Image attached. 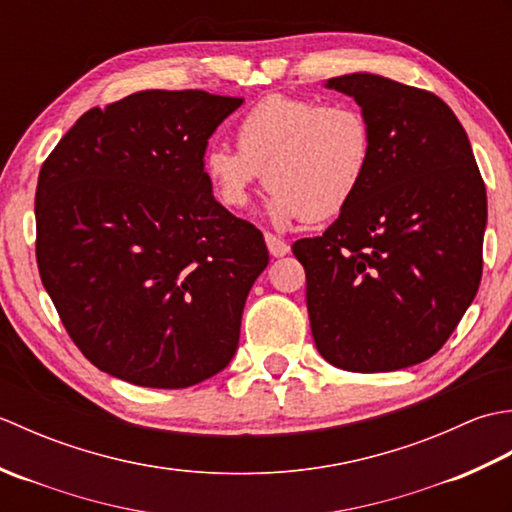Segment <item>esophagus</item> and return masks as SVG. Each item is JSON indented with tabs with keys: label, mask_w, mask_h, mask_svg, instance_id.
Listing matches in <instances>:
<instances>
[{
	"label": "esophagus",
	"mask_w": 512,
	"mask_h": 512,
	"mask_svg": "<svg viewBox=\"0 0 512 512\" xmlns=\"http://www.w3.org/2000/svg\"><path fill=\"white\" fill-rule=\"evenodd\" d=\"M264 239H266L268 253L273 255V257H284V255H288V253H290V246H288V242H284V239H279L277 235H273V233H266V235H264Z\"/></svg>",
	"instance_id": "1"
}]
</instances>
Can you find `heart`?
I'll use <instances>...</instances> for the list:
<instances>
[{
  "label": "heart",
  "mask_w": 512,
  "mask_h": 512,
  "mask_svg": "<svg viewBox=\"0 0 512 512\" xmlns=\"http://www.w3.org/2000/svg\"><path fill=\"white\" fill-rule=\"evenodd\" d=\"M372 160V123L358 107L270 94L239 118L237 149L209 147L202 167L226 209H244L264 176L279 222H325L352 204Z\"/></svg>",
  "instance_id": "obj_1"
}]
</instances>
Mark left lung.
<instances>
[{
  "mask_svg": "<svg viewBox=\"0 0 512 512\" xmlns=\"http://www.w3.org/2000/svg\"><path fill=\"white\" fill-rule=\"evenodd\" d=\"M374 160L352 204L297 239L314 345L347 372H394L447 343L482 279L486 187L464 127L433 92L356 72Z\"/></svg>",
  "mask_w": 512,
  "mask_h": 512,
  "instance_id": "1",
  "label": "left lung"
}]
</instances>
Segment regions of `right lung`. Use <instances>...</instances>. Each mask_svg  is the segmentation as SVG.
<instances>
[{"instance_id": "add662e5", "label": "right lung", "mask_w": 512, "mask_h": 512, "mask_svg": "<svg viewBox=\"0 0 512 512\" xmlns=\"http://www.w3.org/2000/svg\"><path fill=\"white\" fill-rule=\"evenodd\" d=\"M242 99L145 90L92 107L43 162L37 266L105 374L184 389L231 363L264 235L213 198L209 138Z\"/></svg>"}]
</instances>
